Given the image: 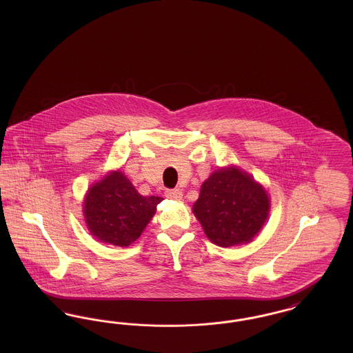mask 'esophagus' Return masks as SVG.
<instances>
[{
	"instance_id": "obj_1",
	"label": "esophagus",
	"mask_w": 353,
	"mask_h": 353,
	"mask_svg": "<svg viewBox=\"0 0 353 353\" xmlns=\"http://www.w3.org/2000/svg\"><path fill=\"white\" fill-rule=\"evenodd\" d=\"M167 197L172 200H181L183 199V192L180 189H169L167 190Z\"/></svg>"
}]
</instances>
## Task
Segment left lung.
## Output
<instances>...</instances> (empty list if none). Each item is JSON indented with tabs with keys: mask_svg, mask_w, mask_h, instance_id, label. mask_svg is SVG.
<instances>
[{
	"mask_svg": "<svg viewBox=\"0 0 353 353\" xmlns=\"http://www.w3.org/2000/svg\"><path fill=\"white\" fill-rule=\"evenodd\" d=\"M266 190L239 169H221L202 184L193 213L208 238L222 248L250 242L268 219Z\"/></svg>",
	"mask_w": 353,
	"mask_h": 353,
	"instance_id": "obj_1",
	"label": "left lung"
}]
</instances>
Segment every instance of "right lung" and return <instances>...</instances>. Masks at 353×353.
I'll use <instances>...</instances> for the list:
<instances>
[{"label": "right lung", "instance_id": "obj_1", "mask_svg": "<svg viewBox=\"0 0 353 353\" xmlns=\"http://www.w3.org/2000/svg\"><path fill=\"white\" fill-rule=\"evenodd\" d=\"M161 201V197L140 196L121 172H114L90 188L84 217L97 239L125 248L141 235Z\"/></svg>", "mask_w": 353, "mask_h": 353}]
</instances>
